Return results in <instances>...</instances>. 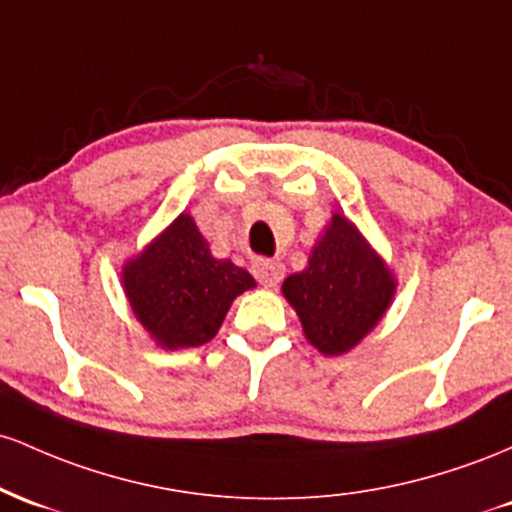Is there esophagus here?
Returning a JSON list of instances; mask_svg holds the SVG:
<instances>
[{
  "label": "esophagus",
  "mask_w": 512,
  "mask_h": 512,
  "mask_svg": "<svg viewBox=\"0 0 512 512\" xmlns=\"http://www.w3.org/2000/svg\"><path fill=\"white\" fill-rule=\"evenodd\" d=\"M254 275L256 280L263 287H275L283 280L285 266L278 261H271V258H256L254 261Z\"/></svg>",
  "instance_id": "1"
}]
</instances>
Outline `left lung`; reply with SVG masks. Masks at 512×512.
Instances as JSON below:
<instances>
[{
	"instance_id": "8db88e82",
	"label": "left lung",
	"mask_w": 512,
	"mask_h": 512,
	"mask_svg": "<svg viewBox=\"0 0 512 512\" xmlns=\"http://www.w3.org/2000/svg\"><path fill=\"white\" fill-rule=\"evenodd\" d=\"M283 295L295 307L304 336L324 355H341L363 341L394 297V278L343 215L314 246L309 268L290 275Z\"/></svg>"
}]
</instances>
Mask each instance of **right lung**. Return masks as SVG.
<instances>
[{"instance_id": "obj_1", "label": "right lung", "mask_w": 512, "mask_h": 512, "mask_svg": "<svg viewBox=\"0 0 512 512\" xmlns=\"http://www.w3.org/2000/svg\"><path fill=\"white\" fill-rule=\"evenodd\" d=\"M132 312L162 348H193L220 329L229 304L254 278L217 261L191 215H179L162 237L123 268Z\"/></svg>"}]
</instances>
